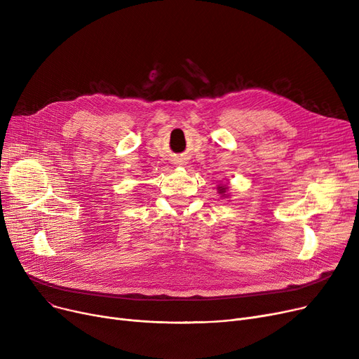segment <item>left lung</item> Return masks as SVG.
<instances>
[{
  "instance_id": "1",
  "label": "left lung",
  "mask_w": 359,
  "mask_h": 359,
  "mask_svg": "<svg viewBox=\"0 0 359 359\" xmlns=\"http://www.w3.org/2000/svg\"><path fill=\"white\" fill-rule=\"evenodd\" d=\"M225 189H227V187H222V186H221V187H219V194H224Z\"/></svg>"
}]
</instances>
